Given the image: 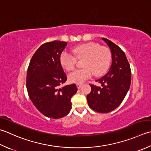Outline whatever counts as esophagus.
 <instances>
[{
	"label": "esophagus",
	"mask_w": 151,
	"mask_h": 151,
	"mask_svg": "<svg viewBox=\"0 0 151 151\" xmlns=\"http://www.w3.org/2000/svg\"><path fill=\"white\" fill-rule=\"evenodd\" d=\"M82 86V84H76V86H77L78 89H80V88H81V86Z\"/></svg>",
	"instance_id": "34e87169"
}]
</instances>
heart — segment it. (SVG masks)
<instances>
[{
    "instance_id": "obj_1",
    "label": "heart",
    "mask_w": 151,
    "mask_h": 151,
    "mask_svg": "<svg viewBox=\"0 0 151 151\" xmlns=\"http://www.w3.org/2000/svg\"><path fill=\"white\" fill-rule=\"evenodd\" d=\"M76 58H83L82 66L84 68L70 73L68 78L72 83L81 84L86 80L95 75L96 76L103 75L108 70L111 63V53L109 50L100 47L99 44L88 42L80 44L73 50ZM61 67L66 70L74 69L76 59L69 52H63L60 56Z\"/></svg>"
}]
</instances>
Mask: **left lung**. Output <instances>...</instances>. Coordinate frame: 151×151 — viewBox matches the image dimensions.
<instances>
[{"label":"left lung","mask_w":151,"mask_h":151,"mask_svg":"<svg viewBox=\"0 0 151 151\" xmlns=\"http://www.w3.org/2000/svg\"><path fill=\"white\" fill-rule=\"evenodd\" d=\"M102 40L107 44L112 54V64L107 74L96 81L101 87L90 85L91 92L87 95L89 107L101 113H107L120 105L131 84V69L122 50L107 38Z\"/></svg>","instance_id":"8db88e82"}]
</instances>
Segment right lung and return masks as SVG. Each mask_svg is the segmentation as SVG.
I'll return each instance as SVG.
<instances>
[{
  "label": "right lung",
  "instance_id": "right-lung-1",
  "mask_svg": "<svg viewBox=\"0 0 151 151\" xmlns=\"http://www.w3.org/2000/svg\"><path fill=\"white\" fill-rule=\"evenodd\" d=\"M66 46V42L60 40L41 45L32 55L27 74L29 98L41 113L54 119L69 113L70 98L77 91L75 84L60 86L67 81L60 62Z\"/></svg>",
  "mask_w": 151,
  "mask_h": 151
}]
</instances>
